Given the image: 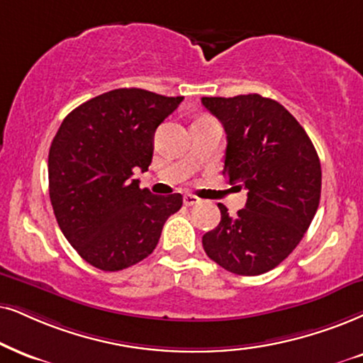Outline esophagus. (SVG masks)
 <instances>
[{
  "instance_id": "1",
  "label": "esophagus",
  "mask_w": 363,
  "mask_h": 363,
  "mask_svg": "<svg viewBox=\"0 0 363 363\" xmlns=\"http://www.w3.org/2000/svg\"><path fill=\"white\" fill-rule=\"evenodd\" d=\"M201 199L194 194H186L184 196V204L186 206H194V204H199Z\"/></svg>"
}]
</instances>
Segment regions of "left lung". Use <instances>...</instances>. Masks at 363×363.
<instances>
[{
	"instance_id": "8db88e82",
	"label": "left lung",
	"mask_w": 363,
	"mask_h": 363,
	"mask_svg": "<svg viewBox=\"0 0 363 363\" xmlns=\"http://www.w3.org/2000/svg\"><path fill=\"white\" fill-rule=\"evenodd\" d=\"M201 102L226 130L224 174L247 191L236 218L218 204L221 221L203 236L204 251L231 273L263 274L288 258L313 221L322 192L318 154L277 100L250 94Z\"/></svg>"
}]
</instances>
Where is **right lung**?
<instances>
[{"label": "right lung", "instance_id": "1", "mask_svg": "<svg viewBox=\"0 0 363 363\" xmlns=\"http://www.w3.org/2000/svg\"><path fill=\"white\" fill-rule=\"evenodd\" d=\"M182 97L117 89L72 110L50 145L55 218L77 253L102 272L139 263L157 246L181 194L140 189L137 169L152 162L154 132Z\"/></svg>", "mask_w": 363, "mask_h": 363}]
</instances>
